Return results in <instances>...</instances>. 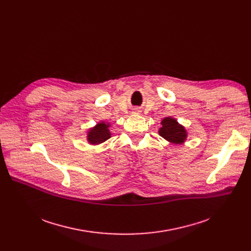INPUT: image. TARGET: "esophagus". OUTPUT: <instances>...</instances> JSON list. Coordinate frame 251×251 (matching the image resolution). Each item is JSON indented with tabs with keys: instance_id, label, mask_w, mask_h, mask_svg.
<instances>
[{
	"instance_id": "esophagus-1",
	"label": "esophagus",
	"mask_w": 251,
	"mask_h": 251,
	"mask_svg": "<svg viewBox=\"0 0 251 251\" xmlns=\"http://www.w3.org/2000/svg\"><path fill=\"white\" fill-rule=\"evenodd\" d=\"M132 113H133V114H138L139 112H138V110H134Z\"/></svg>"
}]
</instances>
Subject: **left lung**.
<instances>
[{"mask_svg": "<svg viewBox=\"0 0 251 251\" xmlns=\"http://www.w3.org/2000/svg\"><path fill=\"white\" fill-rule=\"evenodd\" d=\"M162 127L159 129V134L164 139L173 144H183L186 141L188 133L183 125L178 123L175 118L166 117L161 122Z\"/></svg>", "mask_w": 251, "mask_h": 251, "instance_id": "8db88e82", "label": "left lung"}]
</instances>
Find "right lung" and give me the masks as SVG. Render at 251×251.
Listing matches in <instances>:
<instances>
[{
  "label": "right lung",
  "instance_id": "obj_1",
  "mask_svg": "<svg viewBox=\"0 0 251 251\" xmlns=\"http://www.w3.org/2000/svg\"><path fill=\"white\" fill-rule=\"evenodd\" d=\"M111 124L105 121L98 122L94 127H91L87 130L86 140L91 146H99V144L107 141L111 138L112 133L110 131Z\"/></svg>",
  "mask_w": 251,
  "mask_h": 251
}]
</instances>
